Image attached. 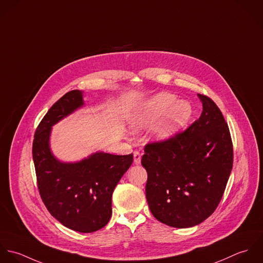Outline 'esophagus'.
<instances>
[{
	"mask_svg": "<svg viewBox=\"0 0 263 263\" xmlns=\"http://www.w3.org/2000/svg\"><path fill=\"white\" fill-rule=\"evenodd\" d=\"M140 161H141V155L139 152L136 151V152H134V162L136 164H138V163H140Z\"/></svg>",
	"mask_w": 263,
	"mask_h": 263,
	"instance_id": "obj_1",
	"label": "esophagus"
}]
</instances>
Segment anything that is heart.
I'll use <instances>...</instances> for the list:
<instances>
[{"mask_svg": "<svg viewBox=\"0 0 263 263\" xmlns=\"http://www.w3.org/2000/svg\"><path fill=\"white\" fill-rule=\"evenodd\" d=\"M192 115L193 107L189 102L178 101L176 96L161 92L148 100L132 117L131 127L134 130L147 128L165 116L153 131L155 140L165 141L183 128Z\"/></svg>", "mask_w": 263, "mask_h": 263, "instance_id": "b5f03b06", "label": "heart"}]
</instances>
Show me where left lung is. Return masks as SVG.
<instances>
[{"instance_id": "obj_1", "label": "left lung", "mask_w": 263, "mask_h": 263, "mask_svg": "<svg viewBox=\"0 0 263 263\" xmlns=\"http://www.w3.org/2000/svg\"><path fill=\"white\" fill-rule=\"evenodd\" d=\"M202 112L187 130L148 143L141 163L147 172L149 210L173 228L199 224L216 210L233 167V143L214 102L198 95Z\"/></svg>"}]
</instances>
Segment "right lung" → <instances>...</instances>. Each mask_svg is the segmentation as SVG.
<instances>
[{
	"label": "right lung",
	"mask_w": 263,
	"mask_h": 263,
	"mask_svg": "<svg viewBox=\"0 0 263 263\" xmlns=\"http://www.w3.org/2000/svg\"><path fill=\"white\" fill-rule=\"evenodd\" d=\"M83 105L82 91L72 90L52 105L35 131L32 157L39 191L50 213L68 229L92 233L108 222L114 189L132 164L133 155L99 152L76 162L54 158L52 127Z\"/></svg>",
	"instance_id": "right-lung-1"
}]
</instances>
